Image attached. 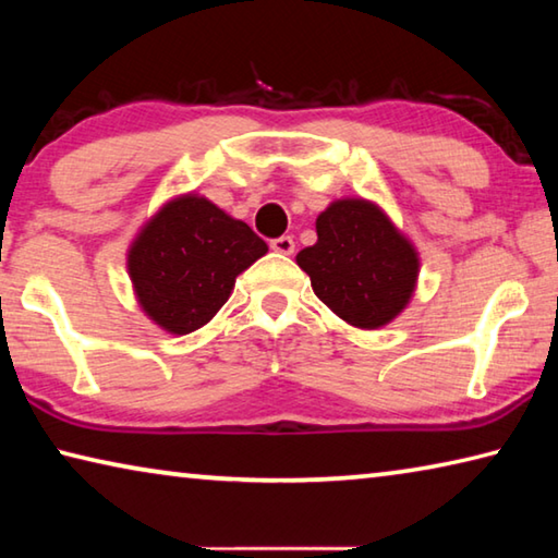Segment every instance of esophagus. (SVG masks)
Returning <instances> with one entry per match:
<instances>
[{"instance_id": "34e87169", "label": "esophagus", "mask_w": 558, "mask_h": 558, "mask_svg": "<svg viewBox=\"0 0 558 558\" xmlns=\"http://www.w3.org/2000/svg\"><path fill=\"white\" fill-rule=\"evenodd\" d=\"M270 248L282 253V256H290V253H295V241H292V235H278V239L270 241Z\"/></svg>"}]
</instances>
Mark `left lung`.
<instances>
[{
    "label": "left lung",
    "instance_id": "1",
    "mask_svg": "<svg viewBox=\"0 0 558 558\" xmlns=\"http://www.w3.org/2000/svg\"><path fill=\"white\" fill-rule=\"evenodd\" d=\"M315 295L344 323L376 329L409 305L418 253L366 199H339L317 216V243L298 253Z\"/></svg>",
    "mask_w": 558,
    "mask_h": 558
}]
</instances>
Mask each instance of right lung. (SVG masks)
<instances>
[{
  "instance_id": "obj_1",
  "label": "right lung",
  "mask_w": 558,
  "mask_h": 558,
  "mask_svg": "<svg viewBox=\"0 0 558 558\" xmlns=\"http://www.w3.org/2000/svg\"><path fill=\"white\" fill-rule=\"evenodd\" d=\"M266 253L248 223L184 194L143 226L128 251V270L147 317L167 332L189 335L219 313L235 276Z\"/></svg>"
}]
</instances>
